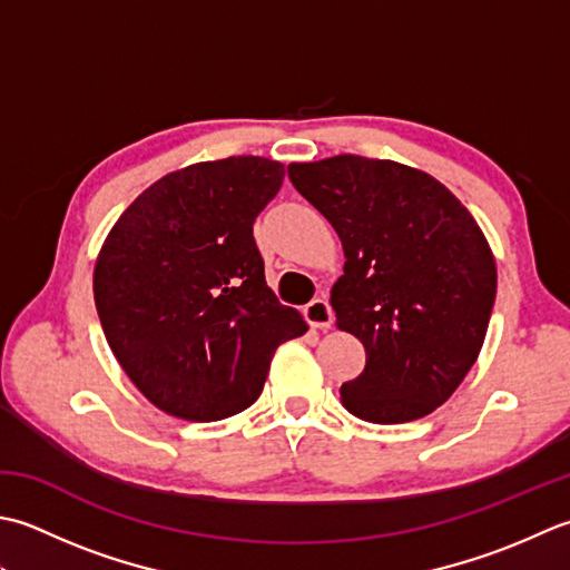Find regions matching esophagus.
Returning a JSON list of instances; mask_svg holds the SVG:
<instances>
[{
	"mask_svg": "<svg viewBox=\"0 0 570 570\" xmlns=\"http://www.w3.org/2000/svg\"><path fill=\"white\" fill-rule=\"evenodd\" d=\"M305 320L309 322V327L330 330L332 327V320H334V312L330 307V302L324 299V297L312 299L309 305L305 307Z\"/></svg>",
	"mask_w": 570,
	"mask_h": 570,
	"instance_id": "1",
	"label": "esophagus"
}]
</instances>
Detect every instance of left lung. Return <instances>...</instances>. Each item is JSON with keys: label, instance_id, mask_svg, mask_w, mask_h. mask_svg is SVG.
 <instances>
[{"label": "left lung", "instance_id": "8db88e82", "mask_svg": "<svg viewBox=\"0 0 570 570\" xmlns=\"http://www.w3.org/2000/svg\"><path fill=\"white\" fill-rule=\"evenodd\" d=\"M293 187L344 248L336 327L366 350L340 389L368 423H409L443 405L482 350L497 295L490 243L458 196L391 159L336 155L289 165Z\"/></svg>", "mask_w": 570, "mask_h": 570}]
</instances>
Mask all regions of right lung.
I'll list each match as a JSON object with an SVG mask.
<instances>
[{"instance_id":"right-lung-1","label":"right lung","mask_w":570,"mask_h":570,"mask_svg":"<svg viewBox=\"0 0 570 570\" xmlns=\"http://www.w3.org/2000/svg\"><path fill=\"white\" fill-rule=\"evenodd\" d=\"M285 167L228 157L171 171L125 208L92 273L125 374L159 411L208 423L261 396L277 346L307 332L265 283L253 224Z\"/></svg>"}]
</instances>
